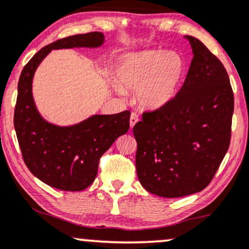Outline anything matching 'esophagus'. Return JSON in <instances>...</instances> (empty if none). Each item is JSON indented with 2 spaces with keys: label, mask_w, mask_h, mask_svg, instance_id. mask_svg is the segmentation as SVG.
<instances>
[{
  "label": "esophagus",
  "mask_w": 249,
  "mask_h": 249,
  "mask_svg": "<svg viewBox=\"0 0 249 249\" xmlns=\"http://www.w3.org/2000/svg\"><path fill=\"white\" fill-rule=\"evenodd\" d=\"M138 122H139V116H138L136 112L131 113V117H130V126H131V128H132Z\"/></svg>",
  "instance_id": "obj_1"
}]
</instances>
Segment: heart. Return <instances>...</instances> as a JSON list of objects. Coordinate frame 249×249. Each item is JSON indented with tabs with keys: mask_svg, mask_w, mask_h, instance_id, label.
<instances>
[{
	"mask_svg": "<svg viewBox=\"0 0 249 249\" xmlns=\"http://www.w3.org/2000/svg\"><path fill=\"white\" fill-rule=\"evenodd\" d=\"M185 60L175 51H142L124 55L116 67L113 90L137 91V101L142 107L158 110L175 97L185 75Z\"/></svg>",
	"mask_w": 249,
	"mask_h": 249,
	"instance_id": "1",
	"label": "heart"
}]
</instances>
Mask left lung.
Here are the masks:
<instances>
[{
  "mask_svg": "<svg viewBox=\"0 0 249 249\" xmlns=\"http://www.w3.org/2000/svg\"><path fill=\"white\" fill-rule=\"evenodd\" d=\"M181 90L133 126L138 178L151 194L183 197L208 187L231 140L234 97L227 71L197 38Z\"/></svg>",
  "mask_w": 249,
  "mask_h": 249,
  "instance_id": "obj_1",
  "label": "left lung"
}]
</instances>
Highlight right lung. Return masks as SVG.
Listing matches in <instances>:
<instances>
[{
	"label": "right lung",
	"instance_id": "1",
	"mask_svg": "<svg viewBox=\"0 0 249 249\" xmlns=\"http://www.w3.org/2000/svg\"><path fill=\"white\" fill-rule=\"evenodd\" d=\"M104 40L102 32L60 39L36 53L19 76L14 125L24 162L36 178L59 190L81 191L94 182L100 158L127 132L131 113L126 110L116 115H92L67 126L53 124L38 111L32 81L52 50L98 49Z\"/></svg>",
	"mask_w": 249,
	"mask_h": 249
}]
</instances>
